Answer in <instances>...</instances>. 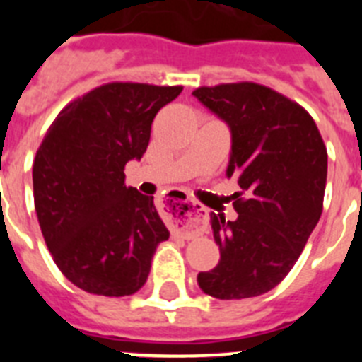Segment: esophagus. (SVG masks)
Listing matches in <instances>:
<instances>
[{
	"instance_id": "34e87169",
	"label": "esophagus",
	"mask_w": 362,
	"mask_h": 362,
	"mask_svg": "<svg viewBox=\"0 0 362 362\" xmlns=\"http://www.w3.org/2000/svg\"><path fill=\"white\" fill-rule=\"evenodd\" d=\"M165 209L170 219L179 226V232L183 233L187 239H192L201 232V225L209 216L204 206L192 201L187 194L179 190H172L166 194Z\"/></svg>"
}]
</instances>
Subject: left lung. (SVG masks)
Returning <instances> with one entry per match:
<instances>
[{
	"label": "left lung",
	"mask_w": 362,
	"mask_h": 362,
	"mask_svg": "<svg viewBox=\"0 0 362 362\" xmlns=\"http://www.w3.org/2000/svg\"><path fill=\"white\" fill-rule=\"evenodd\" d=\"M232 130L226 175L238 219L212 214L221 259L197 284L216 299L270 292L288 276L322 214L328 153L308 112L270 86L252 81L192 92Z\"/></svg>",
	"instance_id": "8db88e82"
}]
</instances>
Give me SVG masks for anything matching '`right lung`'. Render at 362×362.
<instances>
[{
    "label": "right lung",
    "instance_id": "1",
    "mask_svg": "<svg viewBox=\"0 0 362 362\" xmlns=\"http://www.w3.org/2000/svg\"><path fill=\"white\" fill-rule=\"evenodd\" d=\"M183 86L105 83L72 99L45 134L32 165L34 206L63 276L88 293L132 296L166 241L153 196L124 185L141 159L152 121Z\"/></svg>",
    "mask_w": 362,
    "mask_h": 362
}]
</instances>
